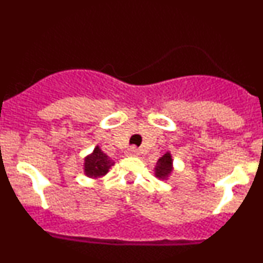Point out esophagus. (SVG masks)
<instances>
[{
    "mask_svg": "<svg viewBox=\"0 0 263 263\" xmlns=\"http://www.w3.org/2000/svg\"><path fill=\"white\" fill-rule=\"evenodd\" d=\"M126 155L131 157H137L140 155V151H138V148H136V147H129V148L126 151Z\"/></svg>",
    "mask_w": 263,
    "mask_h": 263,
    "instance_id": "esophagus-1",
    "label": "esophagus"
}]
</instances>
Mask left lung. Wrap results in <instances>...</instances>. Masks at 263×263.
I'll return each instance as SVG.
<instances>
[{"label":"left lung","mask_w":263,"mask_h":263,"mask_svg":"<svg viewBox=\"0 0 263 263\" xmlns=\"http://www.w3.org/2000/svg\"><path fill=\"white\" fill-rule=\"evenodd\" d=\"M173 159H172V155L170 152H167L165 155H163L161 158L157 162V165L155 167V176L158 179L167 180L171 177V174L173 173Z\"/></svg>","instance_id":"8db88e82"}]
</instances>
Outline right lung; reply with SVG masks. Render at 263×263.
<instances>
[{
  "instance_id": "obj_1",
  "label": "right lung",
  "mask_w": 263,
  "mask_h": 263,
  "mask_svg": "<svg viewBox=\"0 0 263 263\" xmlns=\"http://www.w3.org/2000/svg\"><path fill=\"white\" fill-rule=\"evenodd\" d=\"M114 163L110 157L102 152L100 147L96 146L92 152L84 159V174L92 179H98L107 173Z\"/></svg>"
}]
</instances>
